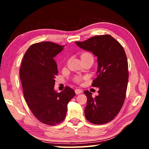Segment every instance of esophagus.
<instances>
[{
    "label": "esophagus",
    "mask_w": 149,
    "mask_h": 149,
    "mask_svg": "<svg viewBox=\"0 0 149 149\" xmlns=\"http://www.w3.org/2000/svg\"><path fill=\"white\" fill-rule=\"evenodd\" d=\"M75 93H76L77 95L80 94V93H82V90H80V89H75Z\"/></svg>",
    "instance_id": "1"
}]
</instances>
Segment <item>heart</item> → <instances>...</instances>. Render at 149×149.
<instances>
[{
  "label": "heart",
  "mask_w": 149,
  "mask_h": 149,
  "mask_svg": "<svg viewBox=\"0 0 149 149\" xmlns=\"http://www.w3.org/2000/svg\"><path fill=\"white\" fill-rule=\"evenodd\" d=\"M88 57H92L93 58L92 55H91V54L89 52H84L81 55V58H88ZM85 79H86V77L81 76V75H77V76H75L74 78V81L75 82V83H80L82 81Z\"/></svg>",
  "instance_id": "heart-1"
}]
</instances>
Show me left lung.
Wrapping results in <instances>:
<instances>
[{"instance_id":"1","label":"left lung","mask_w":149,"mask_h":149,"mask_svg":"<svg viewBox=\"0 0 149 149\" xmlns=\"http://www.w3.org/2000/svg\"><path fill=\"white\" fill-rule=\"evenodd\" d=\"M75 43L97 57V77L91 86L99 88V95L93 98L89 91H84L87 97L84 115L93 124H104L118 115L124 102L129 78L127 56L121 44L109 34Z\"/></svg>"}]
</instances>
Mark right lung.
Returning a JSON list of instances; mask_svg holds the SVG:
<instances>
[{
  "label": "right lung",
  "mask_w": 149,
  "mask_h": 149,
  "mask_svg": "<svg viewBox=\"0 0 149 149\" xmlns=\"http://www.w3.org/2000/svg\"><path fill=\"white\" fill-rule=\"evenodd\" d=\"M63 47L50 42L33 44L25 53L20 69L28 107L39 121L49 125L59 124L64 120L68 104L75 95L68 86L60 93L54 90L58 70L54 58Z\"/></svg>",
  "instance_id": "right-lung-1"
}]
</instances>
